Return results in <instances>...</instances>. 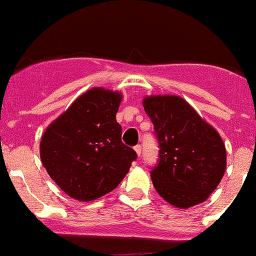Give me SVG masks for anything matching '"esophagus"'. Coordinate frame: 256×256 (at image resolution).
<instances>
[{
	"label": "esophagus",
	"instance_id": "1",
	"mask_svg": "<svg viewBox=\"0 0 256 256\" xmlns=\"http://www.w3.org/2000/svg\"><path fill=\"white\" fill-rule=\"evenodd\" d=\"M134 150H135V152H136V154H138L139 158H140V156H142V146L140 144L135 146Z\"/></svg>",
	"mask_w": 256,
	"mask_h": 256
}]
</instances>
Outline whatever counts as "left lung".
<instances>
[{"mask_svg":"<svg viewBox=\"0 0 256 256\" xmlns=\"http://www.w3.org/2000/svg\"><path fill=\"white\" fill-rule=\"evenodd\" d=\"M143 106L160 148L151 170L156 191L177 208L203 203L226 168L221 136L180 96H150Z\"/></svg>","mask_w":256,"mask_h":256,"instance_id":"left-lung-1","label":"left lung"}]
</instances>
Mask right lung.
<instances>
[{
    "label": "right lung",
    "instance_id": "right-lung-1",
    "mask_svg": "<svg viewBox=\"0 0 256 256\" xmlns=\"http://www.w3.org/2000/svg\"><path fill=\"white\" fill-rule=\"evenodd\" d=\"M121 94L92 88L45 130L40 142L44 168L68 196L95 200L117 188L136 152L121 140L116 120Z\"/></svg>",
    "mask_w": 256,
    "mask_h": 256
}]
</instances>
